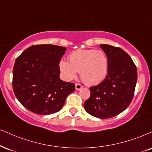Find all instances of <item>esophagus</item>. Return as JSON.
I'll list each match as a JSON object with an SVG mask.
<instances>
[{
	"label": "esophagus",
	"instance_id": "1",
	"mask_svg": "<svg viewBox=\"0 0 152 152\" xmlns=\"http://www.w3.org/2000/svg\"><path fill=\"white\" fill-rule=\"evenodd\" d=\"M75 87H76V91L81 90L82 88H83V86H82L81 84H79V83H76V85H75Z\"/></svg>",
	"mask_w": 152,
	"mask_h": 152
}]
</instances>
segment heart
I'll return each mask as SVG.
<instances>
[{
  "label": "heart",
  "instance_id": "heart-1",
  "mask_svg": "<svg viewBox=\"0 0 152 152\" xmlns=\"http://www.w3.org/2000/svg\"><path fill=\"white\" fill-rule=\"evenodd\" d=\"M69 61L61 59L58 63L61 77L66 81L76 78L79 71L84 83L96 85L105 79L108 72V59L102 50H76L69 56Z\"/></svg>",
  "mask_w": 152,
  "mask_h": 152
}]
</instances>
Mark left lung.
Returning <instances> with one entry per match:
<instances>
[{
	"mask_svg": "<svg viewBox=\"0 0 152 152\" xmlns=\"http://www.w3.org/2000/svg\"><path fill=\"white\" fill-rule=\"evenodd\" d=\"M108 59V72L105 80L91 87V96L83 104L91 115L110 118L123 112L134 96L137 80L136 66L123 49L109 45H100Z\"/></svg>",
	"mask_w": 152,
	"mask_h": 152,
	"instance_id": "1",
	"label": "left lung"
}]
</instances>
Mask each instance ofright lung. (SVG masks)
<instances>
[{
    "label": "right lung",
    "instance_id": "add662e5",
    "mask_svg": "<svg viewBox=\"0 0 152 152\" xmlns=\"http://www.w3.org/2000/svg\"><path fill=\"white\" fill-rule=\"evenodd\" d=\"M66 48L52 45H32L16 58L12 88L20 103L38 115H50L62 108L75 84L59 78L58 63Z\"/></svg>",
    "mask_w": 152,
    "mask_h": 152
}]
</instances>
